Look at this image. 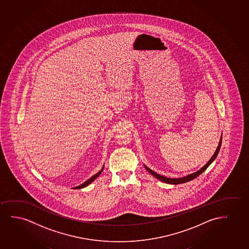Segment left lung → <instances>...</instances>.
<instances>
[{"mask_svg": "<svg viewBox=\"0 0 249 249\" xmlns=\"http://www.w3.org/2000/svg\"><path fill=\"white\" fill-rule=\"evenodd\" d=\"M221 143H222V137L220 138V142H219V143H218L217 149L215 151V153H214L213 155V157L211 158L210 160L207 162V164L204 165L203 167L200 169V170H199V171H197L196 172L192 173V174H190V175L186 176L184 178H165L164 176L159 175L156 172H154V171H152L150 169L147 168L146 165H145V168H146L147 172L151 173V174L154 176V177H155L156 178L160 180L162 182H166V183H170V184H180V183H183V182H189V181H191L193 179L197 178L198 176H200V174H201L202 172H205V171L207 170V167L213 163V161L217 157L218 152L220 150Z\"/></svg>", "mask_w": 249, "mask_h": 249, "instance_id": "left-lung-1", "label": "left lung"}]
</instances>
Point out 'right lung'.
Returning <instances> with one entry per match:
<instances>
[{
  "label": "right lung",
  "mask_w": 249,
  "mask_h": 249,
  "mask_svg": "<svg viewBox=\"0 0 249 249\" xmlns=\"http://www.w3.org/2000/svg\"><path fill=\"white\" fill-rule=\"evenodd\" d=\"M103 168H104V166L102 167V170L100 171V172H98V173H96L95 175L93 176V177H91L90 178L88 179L87 181L86 182H84L83 184H81V185L77 186V187H75L74 189H83V188H84V187H86V186L89 185V184H90L94 180H95V178H98L99 176H100V174L102 173V171H103Z\"/></svg>",
  "instance_id": "add662e5"
}]
</instances>
